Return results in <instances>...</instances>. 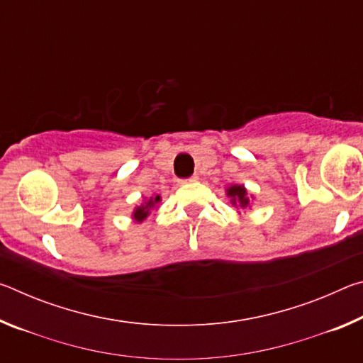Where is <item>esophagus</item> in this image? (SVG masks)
Wrapping results in <instances>:
<instances>
[{"instance_id":"obj_1","label":"esophagus","mask_w":363,"mask_h":363,"mask_svg":"<svg viewBox=\"0 0 363 363\" xmlns=\"http://www.w3.org/2000/svg\"><path fill=\"white\" fill-rule=\"evenodd\" d=\"M196 179H199V176H196V174H194L192 177H189V179H186V181H182V182H192V181H196Z\"/></svg>"}]
</instances>
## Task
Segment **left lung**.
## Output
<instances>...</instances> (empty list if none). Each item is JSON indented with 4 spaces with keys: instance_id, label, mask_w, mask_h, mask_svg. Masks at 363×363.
Listing matches in <instances>:
<instances>
[{
    "instance_id": "8db88e82",
    "label": "left lung",
    "mask_w": 363,
    "mask_h": 363,
    "mask_svg": "<svg viewBox=\"0 0 363 363\" xmlns=\"http://www.w3.org/2000/svg\"><path fill=\"white\" fill-rule=\"evenodd\" d=\"M225 195L230 199V203L235 208H245L250 206V200L253 199V195L248 194V190L245 189L242 184H230L229 187L225 189Z\"/></svg>"
}]
</instances>
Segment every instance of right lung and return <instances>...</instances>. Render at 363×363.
I'll return each instance as SVG.
<instances>
[{
    "label": "right lung",
    "instance_id": "add662e5",
    "mask_svg": "<svg viewBox=\"0 0 363 363\" xmlns=\"http://www.w3.org/2000/svg\"><path fill=\"white\" fill-rule=\"evenodd\" d=\"M160 201H162V196L160 195H152L149 199H144L143 203L134 208V211L131 214L134 223H143V220L147 219V216L152 213V210H157Z\"/></svg>",
    "mask_w": 363,
    "mask_h": 363
}]
</instances>
